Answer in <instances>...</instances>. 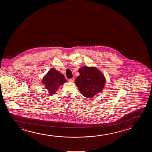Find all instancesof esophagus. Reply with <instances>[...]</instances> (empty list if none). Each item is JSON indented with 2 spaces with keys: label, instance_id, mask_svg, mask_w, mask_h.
Wrapping results in <instances>:
<instances>
[{
  "label": "esophagus",
  "instance_id": "34e87169",
  "mask_svg": "<svg viewBox=\"0 0 152 152\" xmlns=\"http://www.w3.org/2000/svg\"><path fill=\"white\" fill-rule=\"evenodd\" d=\"M74 78H70V79H69L68 80V81L69 82H71V83H73V82H74Z\"/></svg>",
  "mask_w": 152,
  "mask_h": 152
}]
</instances>
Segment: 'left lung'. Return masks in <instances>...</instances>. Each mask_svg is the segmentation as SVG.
<instances>
[{"label":"left lung","instance_id":"1","mask_svg":"<svg viewBox=\"0 0 152 152\" xmlns=\"http://www.w3.org/2000/svg\"><path fill=\"white\" fill-rule=\"evenodd\" d=\"M79 76L75 83L84 97L90 98L103 90L106 84L104 74L95 67L83 66L78 69Z\"/></svg>","mask_w":152,"mask_h":152}]
</instances>
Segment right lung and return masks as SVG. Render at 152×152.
Wrapping results in <instances>:
<instances>
[{"label": "right lung", "mask_w": 152, "mask_h": 152, "mask_svg": "<svg viewBox=\"0 0 152 152\" xmlns=\"http://www.w3.org/2000/svg\"><path fill=\"white\" fill-rule=\"evenodd\" d=\"M66 82L64 75L54 68L48 70L42 80V84L51 96L55 94L59 87Z\"/></svg>", "instance_id": "obj_1"}]
</instances>
